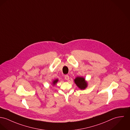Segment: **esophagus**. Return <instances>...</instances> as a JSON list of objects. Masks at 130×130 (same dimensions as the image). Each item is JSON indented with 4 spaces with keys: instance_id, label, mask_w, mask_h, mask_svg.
I'll return each instance as SVG.
<instances>
[{
    "instance_id": "obj_1",
    "label": "esophagus",
    "mask_w": 130,
    "mask_h": 130,
    "mask_svg": "<svg viewBox=\"0 0 130 130\" xmlns=\"http://www.w3.org/2000/svg\"><path fill=\"white\" fill-rule=\"evenodd\" d=\"M65 79L66 80H69V76L68 75H65Z\"/></svg>"
}]
</instances>
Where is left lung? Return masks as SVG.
I'll list each match as a JSON object with an SVG mask.
<instances>
[{
	"instance_id": "obj_1",
	"label": "left lung",
	"mask_w": 130,
	"mask_h": 130,
	"mask_svg": "<svg viewBox=\"0 0 130 130\" xmlns=\"http://www.w3.org/2000/svg\"><path fill=\"white\" fill-rule=\"evenodd\" d=\"M74 81L77 86L81 89H85L87 86V83L83 77H77Z\"/></svg>"
}]
</instances>
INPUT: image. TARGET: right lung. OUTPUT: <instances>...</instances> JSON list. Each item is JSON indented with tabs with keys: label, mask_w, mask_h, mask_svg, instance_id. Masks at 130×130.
<instances>
[{
	"label": "right lung",
	"mask_w": 130,
	"mask_h": 130,
	"mask_svg": "<svg viewBox=\"0 0 130 130\" xmlns=\"http://www.w3.org/2000/svg\"><path fill=\"white\" fill-rule=\"evenodd\" d=\"M57 82H58V79H56V80H54V81L53 82V85H55Z\"/></svg>",
	"instance_id": "1"
}]
</instances>
